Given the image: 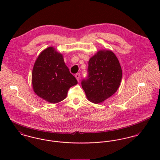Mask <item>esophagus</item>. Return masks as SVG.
<instances>
[{
	"label": "esophagus",
	"mask_w": 160,
	"mask_h": 160,
	"mask_svg": "<svg viewBox=\"0 0 160 160\" xmlns=\"http://www.w3.org/2000/svg\"><path fill=\"white\" fill-rule=\"evenodd\" d=\"M75 77H76L77 81L79 82V79H80V74H79V73H77V74L75 75Z\"/></svg>",
	"instance_id": "1"
}]
</instances>
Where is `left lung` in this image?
Returning a JSON list of instances; mask_svg holds the SVG:
<instances>
[{
    "label": "left lung",
    "mask_w": 160,
    "mask_h": 160,
    "mask_svg": "<svg viewBox=\"0 0 160 160\" xmlns=\"http://www.w3.org/2000/svg\"><path fill=\"white\" fill-rule=\"evenodd\" d=\"M88 78L81 82L88 100L100 103L111 97L119 87L122 69L111 50H99L89 61Z\"/></svg>",
    "instance_id": "obj_1"
}]
</instances>
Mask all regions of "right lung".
I'll use <instances>...</instances> for the list:
<instances>
[{
  "label": "right lung",
  "instance_id": "add662e5",
  "mask_svg": "<svg viewBox=\"0 0 160 160\" xmlns=\"http://www.w3.org/2000/svg\"><path fill=\"white\" fill-rule=\"evenodd\" d=\"M32 84L39 97L56 103L67 97L69 89L76 85L78 81L70 73L63 55L49 47L40 53L34 63Z\"/></svg>",
  "mask_w": 160,
  "mask_h": 160
}]
</instances>
